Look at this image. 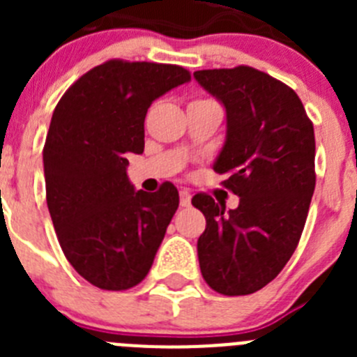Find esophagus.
I'll return each instance as SVG.
<instances>
[{
    "mask_svg": "<svg viewBox=\"0 0 357 357\" xmlns=\"http://www.w3.org/2000/svg\"><path fill=\"white\" fill-rule=\"evenodd\" d=\"M181 206L182 207L191 206V193H189V191H185V189H182L181 191Z\"/></svg>",
    "mask_w": 357,
    "mask_h": 357,
    "instance_id": "34e87169",
    "label": "esophagus"
}]
</instances>
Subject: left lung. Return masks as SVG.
<instances>
[{"instance_id": "1", "label": "left lung", "mask_w": 357, "mask_h": 357, "mask_svg": "<svg viewBox=\"0 0 357 357\" xmlns=\"http://www.w3.org/2000/svg\"><path fill=\"white\" fill-rule=\"evenodd\" d=\"M227 110V139L214 172L239 197L236 209L207 193L198 238L202 275L214 291L250 295L272 282L295 252L313 197L314 130L295 91L250 66L195 71Z\"/></svg>"}]
</instances>
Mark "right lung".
Instances as JSON below:
<instances>
[{
  "label": "right lung",
  "mask_w": 357,
  "mask_h": 357,
  "mask_svg": "<svg viewBox=\"0 0 357 357\" xmlns=\"http://www.w3.org/2000/svg\"><path fill=\"white\" fill-rule=\"evenodd\" d=\"M189 80L182 66L112 59L56 103L43 150L46 202L66 259L96 288H134L153 264L178 191L169 182L135 191L127 155L143 153L153 100Z\"/></svg>",
  "instance_id": "right-lung-1"
}]
</instances>
